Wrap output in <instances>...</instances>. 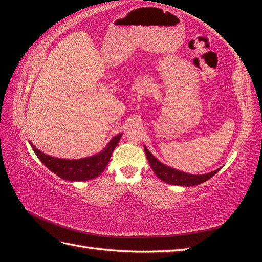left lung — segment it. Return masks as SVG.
<instances>
[{"label": "left lung", "instance_id": "8db88e82", "mask_svg": "<svg viewBox=\"0 0 262 262\" xmlns=\"http://www.w3.org/2000/svg\"><path fill=\"white\" fill-rule=\"evenodd\" d=\"M144 149H145L148 163H149V165H151V168L154 171V173L157 174V177L160 178L161 180L166 182V183H170V185H177V186H183V187L197 186V185H200V183H203L205 181H207L208 179H210V178L215 176V173H217L220 170V169H217V170H215L213 172H209V173H206V174L185 173V172L178 171L176 169L170 168V166H168V165L161 163L157 158H154V155L149 152L145 146H144Z\"/></svg>", "mask_w": 262, "mask_h": 262}]
</instances>
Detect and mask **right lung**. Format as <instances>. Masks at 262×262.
I'll return each instance as SVG.
<instances>
[{
  "instance_id": "right-lung-1",
  "label": "right lung",
  "mask_w": 262,
  "mask_h": 262,
  "mask_svg": "<svg viewBox=\"0 0 262 262\" xmlns=\"http://www.w3.org/2000/svg\"><path fill=\"white\" fill-rule=\"evenodd\" d=\"M121 136L122 134L115 136L108 145L103 148L102 152L90 158L79 160H66L49 157V155L39 151L32 143H30V145L38 159L59 178L69 181H85L94 179L102 173Z\"/></svg>"
}]
</instances>
